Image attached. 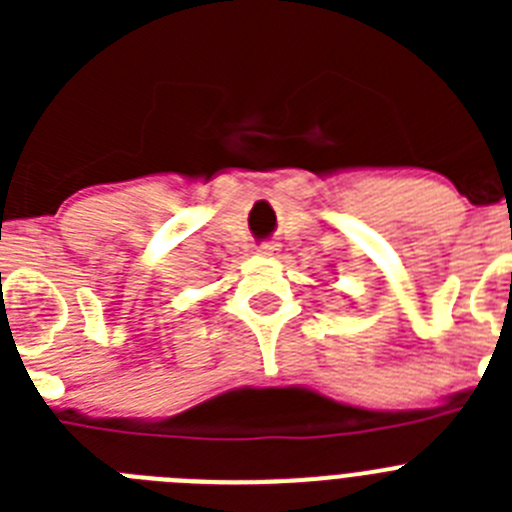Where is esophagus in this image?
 <instances>
[{
	"mask_svg": "<svg viewBox=\"0 0 512 512\" xmlns=\"http://www.w3.org/2000/svg\"><path fill=\"white\" fill-rule=\"evenodd\" d=\"M259 251L266 253V256H271V253H277V251H279V243L264 241V243H259Z\"/></svg>",
	"mask_w": 512,
	"mask_h": 512,
	"instance_id": "34e87169",
	"label": "esophagus"
}]
</instances>
